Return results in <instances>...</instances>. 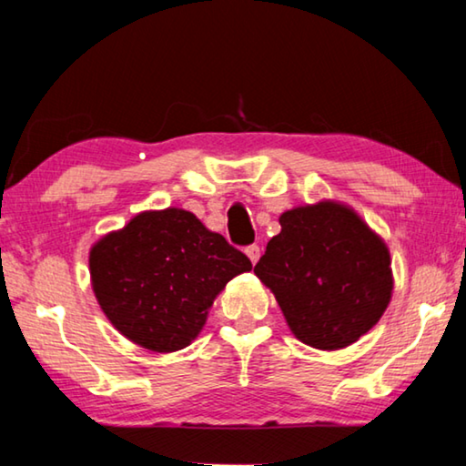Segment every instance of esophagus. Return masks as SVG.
Wrapping results in <instances>:
<instances>
[{
    "mask_svg": "<svg viewBox=\"0 0 466 466\" xmlns=\"http://www.w3.org/2000/svg\"><path fill=\"white\" fill-rule=\"evenodd\" d=\"M245 253H247V257H248V259H251V263L255 266V263L259 261V257H261V248L257 247V245H251V247L245 248Z\"/></svg>",
    "mask_w": 466,
    "mask_h": 466,
    "instance_id": "obj_1",
    "label": "esophagus"
}]
</instances>
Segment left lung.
I'll return each mask as SVG.
<instances>
[{
	"instance_id": "obj_1",
	"label": "left lung",
	"mask_w": 466,
	"mask_h": 466,
	"mask_svg": "<svg viewBox=\"0 0 466 466\" xmlns=\"http://www.w3.org/2000/svg\"><path fill=\"white\" fill-rule=\"evenodd\" d=\"M255 274L301 343L345 350L385 314L393 295L385 240L350 205L318 200L280 215Z\"/></svg>"
}]
</instances>
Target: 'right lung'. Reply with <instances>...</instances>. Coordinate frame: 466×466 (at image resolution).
<instances>
[{
	"instance_id": "add662e5",
	"label": "right lung",
	"mask_w": 466,
	"mask_h": 466,
	"mask_svg": "<svg viewBox=\"0 0 466 466\" xmlns=\"http://www.w3.org/2000/svg\"><path fill=\"white\" fill-rule=\"evenodd\" d=\"M251 261L197 215L142 211L89 248V278L104 316L131 343L171 353L200 335L218 295Z\"/></svg>"
}]
</instances>
